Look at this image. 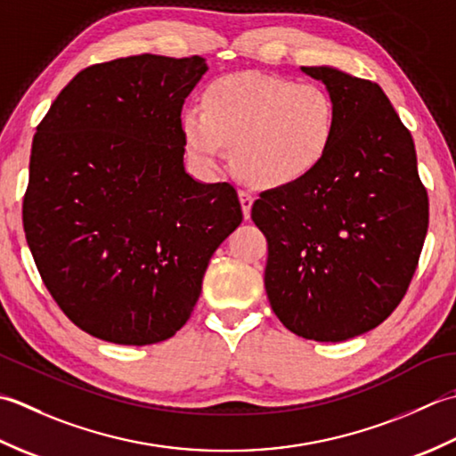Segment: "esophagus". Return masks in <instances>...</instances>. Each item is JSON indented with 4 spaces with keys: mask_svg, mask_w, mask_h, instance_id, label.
Here are the masks:
<instances>
[{
    "mask_svg": "<svg viewBox=\"0 0 456 456\" xmlns=\"http://www.w3.org/2000/svg\"><path fill=\"white\" fill-rule=\"evenodd\" d=\"M238 197H240V204H241V212H244V218L248 220L249 215H252V204H254L252 192L246 191V189H240Z\"/></svg>",
    "mask_w": 456,
    "mask_h": 456,
    "instance_id": "obj_1",
    "label": "esophagus"
}]
</instances>
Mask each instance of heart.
<instances>
[{"label": "heart", "mask_w": 456, "mask_h": 456, "mask_svg": "<svg viewBox=\"0 0 456 456\" xmlns=\"http://www.w3.org/2000/svg\"><path fill=\"white\" fill-rule=\"evenodd\" d=\"M189 153L207 169H218L232 147L241 179L264 189L301 183L327 159L338 127L332 96L317 85L241 72L204 92L202 108L183 111Z\"/></svg>", "instance_id": "heart-1"}]
</instances>
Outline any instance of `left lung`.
I'll return each instance as SVG.
<instances>
[{"mask_svg": "<svg viewBox=\"0 0 456 456\" xmlns=\"http://www.w3.org/2000/svg\"><path fill=\"white\" fill-rule=\"evenodd\" d=\"M338 111L317 171L264 191L252 220L267 238L269 305L297 337L342 342L403 299L429 226L415 143L384 90L332 67H301Z\"/></svg>", "mask_w": 456, "mask_h": 456, "instance_id": "1", "label": "left lung"}]
</instances>
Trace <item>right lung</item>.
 <instances>
[{"instance_id": "right-lung-1", "label": "right lung", "mask_w": 456, "mask_h": 456, "mask_svg": "<svg viewBox=\"0 0 456 456\" xmlns=\"http://www.w3.org/2000/svg\"><path fill=\"white\" fill-rule=\"evenodd\" d=\"M207 70L202 57L157 54L92 64L37 126L27 244L61 311L100 340L171 338L241 222L230 183L184 171L181 111Z\"/></svg>"}]
</instances>
